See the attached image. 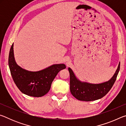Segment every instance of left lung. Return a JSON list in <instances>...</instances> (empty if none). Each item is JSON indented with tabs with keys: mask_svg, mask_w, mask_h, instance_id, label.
Listing matches in <instances>:
<instances>
[{
	"mask_svg": "<svg viewBox=\"0 0 126 126\" xmlns=\"http://www.w3.org/2000/svg\"><path fill=\"white\" fill-rule=\"evenodd\" d=\"M120 68V63L112 78L108 82L93 84L81 82L74 76L71 68H68L70 74V91L72 94L79 101H92L103 97L112 88Z\"/></svg>",
	"mask_w": 126,
	"mask_h": 126,
	"instance_id": "obj_1",
	"label": "left lung"
}]
</instances>
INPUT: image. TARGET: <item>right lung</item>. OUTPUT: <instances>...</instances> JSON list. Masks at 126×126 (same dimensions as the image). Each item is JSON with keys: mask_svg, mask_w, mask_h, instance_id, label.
Listing matches in <instances>:
<instances>
[{"mask_svg": "<svg viewBox=\"0 0 126 126\" xmlns=\"http://www.w3.org/2000/svg\"><path fill=\"white\" fill-rule=\"evenodd\" d=\"M8 64L15 84L25 94L42 97L50 90L51 84L58 72L66 68L63 64H54L38 72H29L16 64L14 60L13 44L10 48Z\"/></svg>", "mask_w": 126, "mask_h": 126, "instance_id": "add662e5", "label": "right lung"}]
</instances>
